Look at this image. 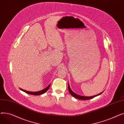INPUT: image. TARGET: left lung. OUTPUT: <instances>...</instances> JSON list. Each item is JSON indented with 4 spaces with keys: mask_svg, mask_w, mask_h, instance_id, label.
<instances>
[{
    "mask_svg": "<svg viewBox=\"0 0 124 124\" xmlns=\"http://www.w3.org/2000/svg\"><path fill=\"white\" fill-rule=\"evenodd\" d=\"M68 90H69V92L71 94V95H72L73 96H74V97H75V98L76 99H79V100H89V99H92L93 98V97H95V96H98L100 94H101L103 92L100 93L99 94H97L96 95H93V96H82V95H78L76 93H74L73 91L71 90V89L70 88V86H69V83H68Z\"/></svg>",
    "mask_w": 124,
    "mask_h": 124,
    "instance_id": "8db88e82",
    "label": "left lung"
}]
</instances>
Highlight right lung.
<instances>
[{"instance_id": "right-lung-1", "label": "right lung", "mask_w": 124, "mask_h": 124, "mask_svg": "<svg viewBox=\"0 0 124 124\" xmlns=\"http://www.w3.org/2000/svg\"><path fill=\"white\" fill-rule=\"evenodd\" d=\"M50 86V84H49V85L47 87H46L45 88H44V89H43L42 90H40V91H39V92H29V91L24 90V89L20 88H19V89H20L21 90L23 91V92H25V93H28V94H31V95H41V94H42L45 93L49 89Z\"/></svg>"}]
</instances>
